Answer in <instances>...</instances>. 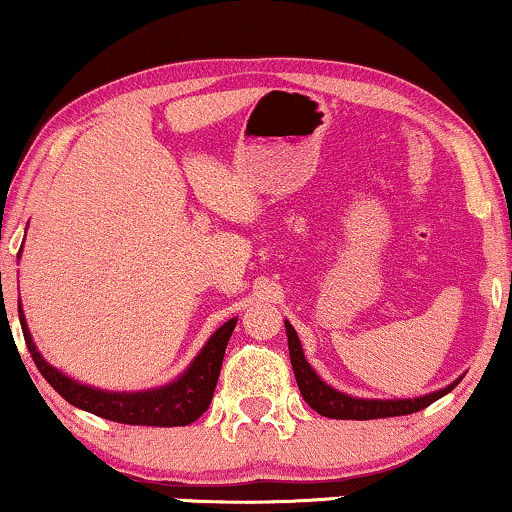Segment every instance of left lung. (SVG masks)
<instances>
[{"label":"left lung","mask_w":512,"mask_h":512,"mask_svg":"<svg viewBox=\"0 0 512 512\" xmlns=\"http://www.w3.org/2000/svg\"><path fill=\"white\" fill-rule=\"evenodd\" d=\"M286 338H289V354H291V366L293 375H296L298 389L303 394L305 403L310 405L312 410H317L321 417L328 419H382V417H401V415H412V412L424 410L426 405H431L438 398L457 387L461 377L447 384V387L431 391V394L415 396V398H359L349 396L345 391L331 387L317 375L310 363L305 359L303 347H300V338L296 328L291 326V321H284Z\"/></svg>","instance_id":"1"}]
</instances>
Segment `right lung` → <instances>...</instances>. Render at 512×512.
Returning a JSON list of instances; mask_svg holds the SVG:
<instances>
[{
  "label": "right lung",
  "mask_w": 512,
  "mask_h": 512,
  "mask_svg": "<svg viewBox=\"0 0 512 512\" xmlns=\"http://www.w3.org/2000/svg\"><path fill=\"white\" fill-rule=\"evenodd\" d=\"M20 251H23V247H20ZM18 317L20 326H23L25 345L30 349L39 373L44 375V380L65 401H69L79 410L93 412L97 417L132 426H186L195 422L209 408V403H212L216 382H219L223 354H226V345L237 324V319H228L226 324L216 328L209 335L205 347L188 363L184 373L174 377L172 382L163 384V387L142 391H109L95 389L90 384H81L79 380H74V377H69L62 370L51 366L41 356L37 345H34L30 328H27L23 305H18Z\"/></svg>",
  "instance_id": "1"
}]
</instances>
